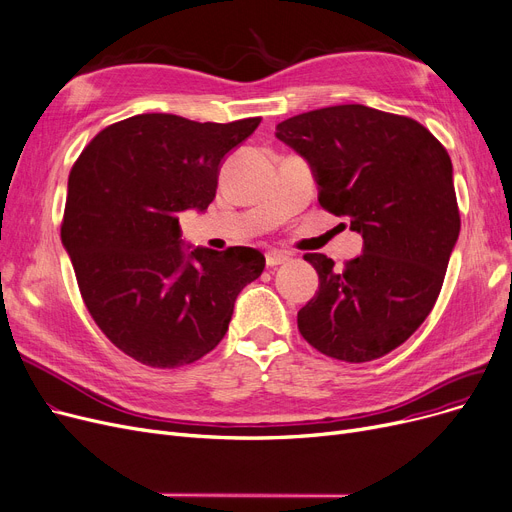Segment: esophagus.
Instances as JSON below:
<instances>
[{"label":"esophagus","mask_w":512,"mask_h":512,"mask_svg":"<svg viewBox=\"0 0 512 512\" xmlns=\"http://www.w3.org/2000/svg\"><path fill=\"white\" fill-rule=\"evenodd\" d=\"M288 259H291V255L284 253V251H276V249H272V251L265 253V263H268L270 268H276V265H282V263H286Z\"/></svg>","instance_id":"1"}]
</instances>
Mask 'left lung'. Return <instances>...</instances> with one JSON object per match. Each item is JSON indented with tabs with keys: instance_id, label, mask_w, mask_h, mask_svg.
Segmentation results:
<instances>
[{
	"instance_id": "1",
	"label": "left lung",
	"mask_w": 512,
	"mask_h": 512,
	"mask_svg": "<svg viewBox=\"0 0 512 512\" xmlns=\"http://www.w3.org/2000/svg\"><path fill=\"white\" fill-rule=\"evenodd\" d=\"M276 138L309 163L320 205L364 238L341 270L303 257L320 286L299 332L328 358H383L431 314L458 240L450 154L418 121L364 104L309 110L278 123Z\"/></svg>"
}]
</instances>
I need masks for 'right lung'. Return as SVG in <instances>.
<instances>
[{"instance_id": "1", "label": "right lung", "mask_w": 512, "mask_h": 512, "mask_svg": "<svg viewBox=\"0 0 512 512\" xmlns=\"http://www.w3.org/2000/svg\"><path fill=\"white\" fill-rule=\"evenodd\" d=\"M259 123L136 115L102 129L71 169L62 244L94 322L140 364L201 360L265 268L251 247L190 251L177 217L211 205L221 161Z\"/></svg>"}]
</instances>
